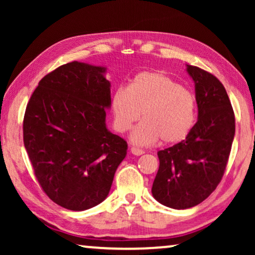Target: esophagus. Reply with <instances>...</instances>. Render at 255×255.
<instances>
[{"instance_id": "1", "label": "esophagus", "mask_w": 255, "mask_h": 255, "mask_svg": "<svg viewBox=\"0 0 255 255\" xmlns=\"http://www.w3.org/2000/svg\"><path fill=\"white\" fill-rule=\"evenodd\" d=\"M131 153L134 155H141V154H144L145 151L144 149H140L138 147H131Z\"/></svg>"}]
</instances>
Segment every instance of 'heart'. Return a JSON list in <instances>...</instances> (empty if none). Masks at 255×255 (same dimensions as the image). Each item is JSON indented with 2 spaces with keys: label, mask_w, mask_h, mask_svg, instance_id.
<instances>
[{
  "label": "heart",
  "mask_w": 255,
  "mask_h": 255,
  "mask_svg": "<svg viewBox=\"0 0 255 255\" xmlns=\"http://www.w3.org/2000/svg\"><path fill=\"white\" fill-rule=\"evenodd\" d=\"M114 124L127 132L141 116L131 139L137 145H152L161 139L176 144L189 134L196 120L193 94L161 72H141L128 88L116 89L111 100Z\"/></svg>",
  "instance_id": "1"
}]
</instances>
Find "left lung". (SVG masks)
<instances>
[{"label": "left lung", "instance_id": "1", "mask_svg": "<svg viewBox=\"0 0 255 255\" xmlns=\"http://www.w3.org/2000/svg\"><path fill=\"white\" fill-rule=\"evenodd\" d=\"M195 82L198 120L189 134L158 152L159 169L152 186L166 207L188 209L210 196L224 175L236 131V118L223 83L204 69L187 66Z\"/></svg>", "mask_w": 255, "mask_h": 255}]
</instances>
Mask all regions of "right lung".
<instances>
[{
  "label": "right lung",
  "instance_id": "obj_1",
  "mask_svg": "<svg viewBox=\"0 0 255 255\" xmlns=\"http://www.w3.org/2000/svg\"><path fill=\"white\" fill-rule=\"evenodd\" d=\"M104 67L68 62L40 80L27 102L23 139L34 175L54 203L73 211L106 200L128 142L106 127Z\"/></svg>",
  "mask_w": 255,
  "mask_h": 255
}]
</instances>
